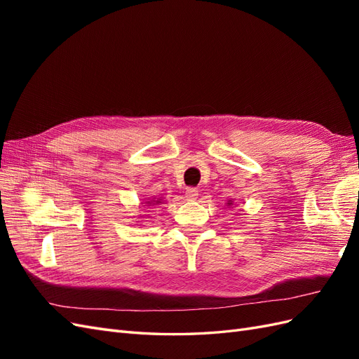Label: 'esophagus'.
Instances as JSON below:
<instances>
[{"mask_svg": "<svg viewBox=\"0 0 359 359\" xmlns=\"http://www.w3.org/2000/svg\"><path fill=\"white\" fill-rule=\"evenodd\" d=\"M198 194H199V191H198V189H194V187H190V189L186 190V198H187L189 201H194V199H196Z\"/></svg>", "mask_w": 359, "mask_h": 359, "instance_id": "esophagus-1", "label": "esophagus"}]
</instances>
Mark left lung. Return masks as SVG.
I'll list each match as a JSON object with an SVG mask.
<instances>
[{
	"instance_id": "obj_1",
	"label": "left lung",
	"mask_w": 359,
	"mask_h": 359,
	"mask_svg": "<svg viewBox=\"0 0 359 359\" xmlns=\"http://www.w3.org/2000/svg\"><path fill=\"white\" fill-rule=\"evenodd\" d=\"M229 205H231V202H229Z\"/></svg>"
}]
</instances>
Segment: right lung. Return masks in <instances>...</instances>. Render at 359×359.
Segmentation results:
<instances>
[{"label": "right lung", "mask_w": 359, "mask_h": 359, "mask_svg": "<svg viewBox=\"0 0 359 359\" xmlns=\"http://www.w3.org/2000/svg\"><path fill=\"white\" fill-rule=\"evenodd\" d=\"M148 203H158V201H151V202H148Z\"/></svg>", "instance_id": "add662e5"}]
</instances>
